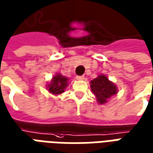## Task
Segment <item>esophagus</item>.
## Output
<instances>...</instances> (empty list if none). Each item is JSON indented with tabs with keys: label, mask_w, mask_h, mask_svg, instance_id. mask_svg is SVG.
Segmentation results:
<instances>
[{
	"label": "esophagus",
	"mask_w": 153,
	"mask_h": 153,
	"mask_svg": "<svg viewBox=\"0 0 153 153\" xmlns=\"http://www.w3.org/2000/svg\"><path fill=\"white\" fill-rule=\"evenodd\" d=\"M76 79L78 80H83L84 79V76H83V75H81V76H77Z\"/></svg>",
	"instance_id": "obj_1"
}]
</instances>
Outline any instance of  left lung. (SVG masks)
I'll use <instances>...</instances> for the list:
<instances>
[{
	"instance_id": "1",
	"label": "left lung",
	"mask_w": 153,
	"mask_h": 153,
	"mask_svg": "<svg viewBox=\"0 0 153 153\" xmlns=\"http://www.w3.org/2000/svg\"><path fill=\"white\" fill-rule=\"evenodd\" d=\"M92 92L96 97L98 104H105L108 99L118 93L117 87L105 74H99L96 79L90 81Z\"/></svg>"
}]
</instances>
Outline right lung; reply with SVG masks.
<instances>
[{
    "label": "right lung",
    "mask_w": 153,
    "mask_h": 153,
    "mask_svg": "<svg viewBox=\"0 0 153 153\" xmlns=\"http://www.w3.org/2000/svg\"><path fill=\"white\" fill-rule=\"evenodd\" d=\"M70 79L65 77L60 73H56L47 83V89L53 95H59L65 92V90L69 85Z\"/></svg>",
    "instance_id": "1"
}]
</instances>
